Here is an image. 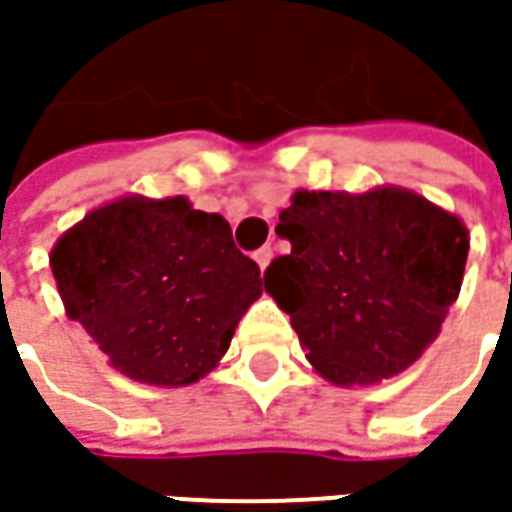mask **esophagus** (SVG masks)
<instances>
[{
	"mask_svg": "<svg viewBox=\"0 0 512 512\" xmlns=\"http://www.w3.org/2000/svg\"><path fill=\"white\" fill-rule=\"evenodd\" d=\"M253 259H256V265L265 270V267L270 265V259H273V250H270V247H259V250L253 253Z\"/></svg>",
	"mask_w": 512,
	"mask_h": 512,
	"instance_id": "esophagus-1",
	"label": "esophagus"
}]
</instances>
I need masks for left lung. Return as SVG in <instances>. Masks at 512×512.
Listing matches in <instances>:
<instances>
[{
	"instance_id": "1",
	"label": "left lung",
	"mask_w": 512,
	"mask_h": 512,
	"mask_svg": "<svg viewBox=\"0 0 512 512\" xmlns=\"http://www.w3.org/2000/svg\"><path fill=\"white\" fill-rule=\"evenodd\" d=\"M276 233L290 253L265 290L290 316L307 359L333 384H373L407 370L459 299L467 227L404 187L296 190Z\"/></svg>"
}]
</instances>
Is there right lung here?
I'll return each mask as SVG.
<instances>
[{"label":"right lung","instance_id":"obj_1","mask_svg":"<svg viewBox=\"0 0 512 512\" xmlns=\"http://www.w3.org/2000/svg\"><path fill=\"white\" fill-rule=\"evenodd\" d=\"M65 313L128 379L182 387L227 353L262 296L259 265L219 213L185 196H122L90 210L50 250Z\"/></svg>","mask_w":512,"mask_h":512}]
</instances>
